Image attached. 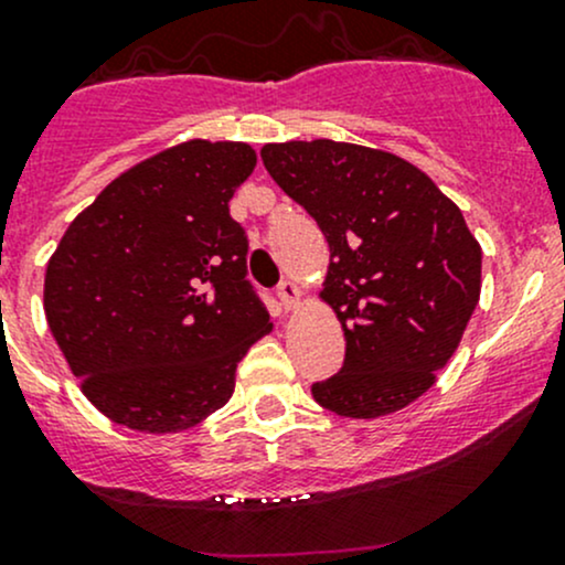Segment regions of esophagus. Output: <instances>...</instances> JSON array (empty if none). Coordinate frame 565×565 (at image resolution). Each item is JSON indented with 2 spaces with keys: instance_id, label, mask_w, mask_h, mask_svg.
Masks as SVG:
<instances>
[{
  "instance_id": "34e87169",
  "label": "esophagus",
  "mask_w": 565,
  "mask_h": 565,
  "mask_svg": "<svg viewBox=\"0 0 565 565\" xmlns=\"http://www.w3.org/2000/svg\"><path fill=\"white\" fill-rule=\"evenodd\" d=\"M277 296H280L285 309H294L301 301V290L296 288V282H290V280L280 282V288H277Z\"/></svg>"
}]
</instances>
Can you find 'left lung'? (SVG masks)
Here are the masks:
<instances>
[{"label":"left lung","instance_id":"8db88e82","mask_svg":"<svg viewBox=\"0 0 565 565\" xmlns=\"http://www.w3.org/2000/svg\"><path fill=\"white\" fill-rule=\"evenodd\" d=\"M260 159L331 250L320 299L348 348L315 402L358 420L404 409L458 350L482 288L479 242L426 172L385 150L312 139L264 145Z\"/></svg>","mask_w":565,"mask_h":565}]
</instances>
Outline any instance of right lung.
<instances>
[{"mask_svg": "<svg viewBox=\"0 0 565 565\" xmlns=\"http://www.w3.org/2000/svg\"><path fill=\"white\" fill-rule=\"evenodd\" d=\"M245 142L174 145L115 178L70 223L45 271V318L102 415L145 434L202 423L271 331L228 215Z\"/></svg>", "mask_w": 565, "mask_h": 565, "instance_id": "right-lung-1", "label": "right lung"}]
</instances>
